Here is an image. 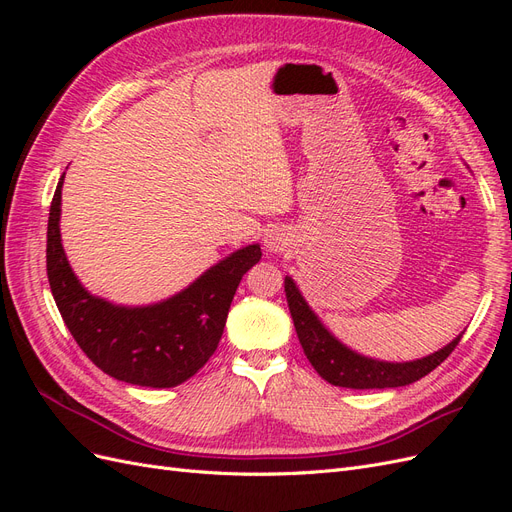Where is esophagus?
Segmentation results:
<instances>
[{
	"label": "esophagus",
	"mask_w": 512,
	"mask_h": 512,
	"mask_svg": "<svg viewBox=\"0 0 512 512\" xmlns=\"http://www.w3.org/2000/svg\"><path fill=\"white\" fill-rule=\"evenodd\" d=\"M265 247L269 252H282L288 247V239L282 230H269L267 237H265Z\"/></svg>",
	"instance_id": "34e87169"
}]
</instances>
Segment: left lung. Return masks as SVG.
Returning a JSON list of instances; mask_svg holds the SVG:
<instances>
[{
    "label": "left lung",
    "instance_id": "1",
    "mask_svg": "<svg viewBox=\"0 0 512 512\" xmlns=\"http://www.w3.org/2000/svg\"><path fill=\"white\" fill-rule=\"evenodd\" d=\"M284 290L294 329H297L305 356L318 374L333 386H346V389H393V386L412 384L436 369L455 350L459 339L463 337L461 333L442 350L408 363L367 359V356L346 348L327 331V327H324L320 318L312 312V307L303 299L292 277L284 280Z\"/></svg>",
    "mask_w": 512,
    "mask_h": 512
}]
</instances>
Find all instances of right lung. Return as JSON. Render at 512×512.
<instances>
[{
    "mask_svg": "<svg viewBox=\"0 0 512 512\" xmlns=\"http://www.w3.org/2000/svg\"><path fill=\"white\" fill-rule=\"evenodd\" d=\"M61 185L64 177L49 213L46 275L76 344L104 374L121 382L170 389L192 378L218 348L232 297L241 277L260 260V245L232 252L166 301L113 305L89 294L68 265L59 235Z\"/></svg>",
    "mask_w": 512,
    "mask_h": 512,
    "instance_id": "obj_1",
    "label": "right lung"
}]
</instances>
